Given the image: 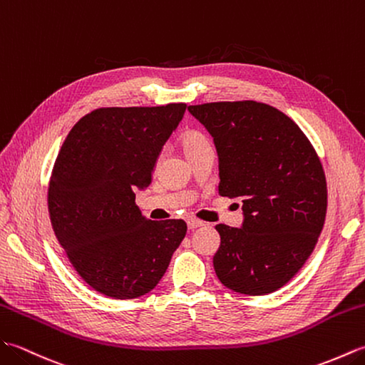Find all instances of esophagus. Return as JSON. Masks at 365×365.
<instances>
[{
    "label": "esophagus",
    "mask_w": 365,
    "mask_h": 365,
    "mask_svg": "<svg viewBox=\"0 0 365 365\" xmlns=\"http://www.w3.org/2000/svg\"><path fill=\"white\" fill-rule=\"evenodd\" d=\"M187 226H189V230H197V228H200V226H205V223L197 220V218H189Z\"/></svg>",
    "instance_id": "obj_1"
}]
</instances>
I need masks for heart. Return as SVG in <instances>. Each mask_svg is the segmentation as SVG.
Listing matches in <instances>:
<instances>
[{"instance_id":"obj_1","label":"heart","mask_w":365,"mask_h":365,"mask_svg":"<svg viewBox=\"0 0 365 365\" xmlns=\"http://www.w3.org/2000/svg\"><path fill=\"white\" fill-rule=\"evenodd\" d=\"M180 142H181V147H182V150L185 153V156H187V158L197 155V153H200L201 150L210 147L206 137L201 134V133H198V131L184 133L181 135V140Z\"/></svg>"}]
</instances>
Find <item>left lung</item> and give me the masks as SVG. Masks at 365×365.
I'll return each mask as SVG.
<instances>
[{"instance_id": "left-lung-1", "label": "left lung", "mask_w": 365, "mask_h": 365, "mask_svg": "<svg viewBox=\"0 0 365 365\" xmlns=\"http://www.w3.org/2000/svg\"><path fill=\"white\" fill-rule=\"evenodd\" d=\"M187 110L214 137L218 193L242 201L240 228L217 225V278L234 292L272 294L292 279L317 244L327 180L292 120L269 104L225 101Z\"/></svg>"}]
</instances>
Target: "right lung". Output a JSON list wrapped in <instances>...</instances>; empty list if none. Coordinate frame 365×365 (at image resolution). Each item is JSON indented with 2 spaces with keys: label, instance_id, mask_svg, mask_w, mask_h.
<instances>
[{
  "label": "right lung",
  "instance_id": "add662e5",
  "mask_svg": "<svg viewBox=\"0 0 365 365\" xmlns=\"http://www.w3.org/2000/svg\"><path fill=\"white\" fill-rule=\"evenodd\" d=\"M185 108L96 109L62 145L48 209L71 265L96 292L115 299L151 292L185 236L182 220L153 222L135 206Z\"/></svg>",
  "mask_w": 365,
  "mask_h": 365
}]
</instances>
